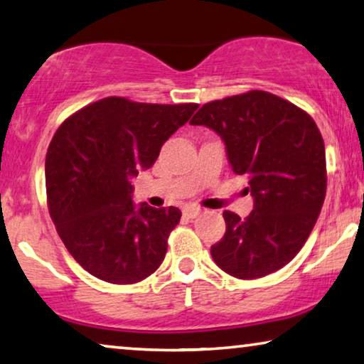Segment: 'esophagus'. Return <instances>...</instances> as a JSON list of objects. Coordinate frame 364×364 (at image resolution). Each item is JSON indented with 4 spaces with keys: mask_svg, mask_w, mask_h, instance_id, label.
I'll use <instances>...</instances> for the list:
<instances>
[{
    "mask_svg": "<svg viewBox=\"0 0 364 364\" xmlns=\"http://www.w3.org/2000/svg\"><path fill=\"white\" fill-rule=\"evenodd\" d=\"M203 212L199 209V207H184L183 209V215L188 217V218H196L199 215V213Z\"/></svg>",
    "mask_w": 364,
    "mask_h": 364,
    "instance_id": "1",
    "label": "esophagus"
}]
</instances>
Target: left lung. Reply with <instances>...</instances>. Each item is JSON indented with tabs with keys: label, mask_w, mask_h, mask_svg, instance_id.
<instances>
[{
	"label": "left lung",
	"mask_w": 364,
	"mask_h": 364,
	"mask_svg": "<svg viewBox=\"0 0 364 364\" xmlns=\"http://www.w3.org/2000/svg\"><path fill=\"white\" fill-rule=\"evenodd\" d=\"M189 123L222 137L232 170L247 175L255 198L245 220L223 212L227 232L210 247L213 261L243 280L282 269L306 243L326 198V149L314 119L285 99L250 90L205 103Z\"/></svg>",
	"instance_id": "1"
}]
</instances>
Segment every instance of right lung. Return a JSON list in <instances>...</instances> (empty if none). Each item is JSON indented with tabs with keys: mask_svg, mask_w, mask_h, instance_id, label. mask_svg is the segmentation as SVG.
<instances>
[{
	"mask_svg": "<svg viewBox=\"0 0 364 364\" xmlns=\"http://www.w3.org/2000/svg\"><path fill=\"white\" fill-rule=\"evenodd\" d=\"M198 107L107 97L80 108L55 132L45 159L51 220L69 255L97 279L136 284L165 259L181 212L136 207L131 178L151 168L164 142Z\"/></svg>",
	"mask_w": 364,
	"mask_h": 364,
	"instance_id": "right-lung-1",
	"label": "right lung"
}]
</instances>
